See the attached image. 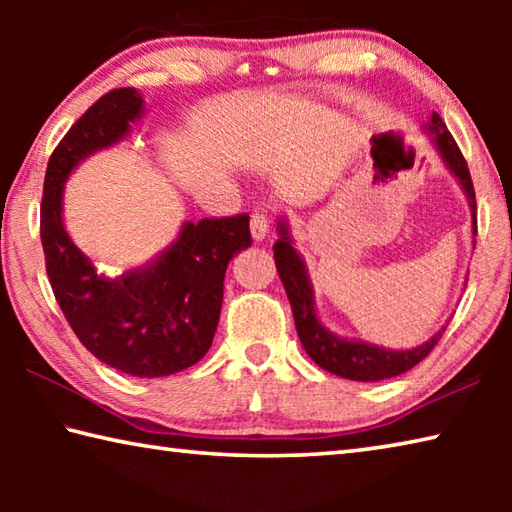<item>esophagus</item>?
Segmentation results:
<instances>
[{
	"instance_id": "esophagus-1",
	"label": "esophagus",
	"mask_w": 512,
	"mask_h": 512,
	"mask_svg": "<svg viewBox=\"0 0 512 512\" xmlns=\"http://www.w3.org/2000/svg\"><path fill=\"white\" fill-rule=\"evenodd\" d=\"M268 228H271V219H268V210L264 207H255V212L250 214V232L257 241H262L268 235Z\"/></svg>"
}]
</instances>
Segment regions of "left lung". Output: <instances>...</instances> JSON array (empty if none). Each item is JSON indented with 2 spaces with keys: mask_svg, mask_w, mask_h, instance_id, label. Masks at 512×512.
Wrapping results in <instances>:
<instances>
[{
  "mask_svg": "<svg viewBox=\"0 0 512 512\" xmlns=\"http://www.w3.org/2000/svg\"><path fill=\"white\" fill-rule=\"evenodd\" d=\"M429 133L436 135L438 151L443 155L447 167L456 173V178L461 180L467 198H470L472 207V219H474V235H476V198H474V185L470 169H467V162L463 158L461 149H458L456 140L452 133L447 131L445 121L440 119L438 112L431 115ZM280 239L275 241V266L277 273H280V280L284 284V291H287V298L291 302L293 320H296V329L300 336L302 348L314 359L320 368L332 372V375H339L345 379L354 381H379V379H391L402 375V372L411 370L413 366L427 357V354L436 348L445 329L433 336L420 348L413 350H386L377 348V345H368L361 341H343L339 336L329 334L327 329L318 323L316 311H314V296H311V284L305 271V264L298 257L296 250L291 246V239L287 235V225H280Z\"/></svg>",
  "mask_w": 512,
  "mask_h": 512,
  "instance_id": "1",
  "label": "left lung"
}]
</instances>
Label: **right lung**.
<instances>
[{"label":"right lung","instance_id":"obj_1","mask_svg":"<svg viewBox=\"0 0 512 512\" xmlns=\"http://www.w3.org/2000/svg\"><path fill=\"white\" fill-rule=\"evenodd\" d=\"M133 88L103 94L51 153L40 203L47 277L60 311L99 361L133 377H164L205 357L221 316L228 262L253 244L248 214L185 223L149 268L106 280L63 228V183L85 155L124 137L140 117Z\"/></svg>","mask_w":512,"mask_h":512}]
</instances>
